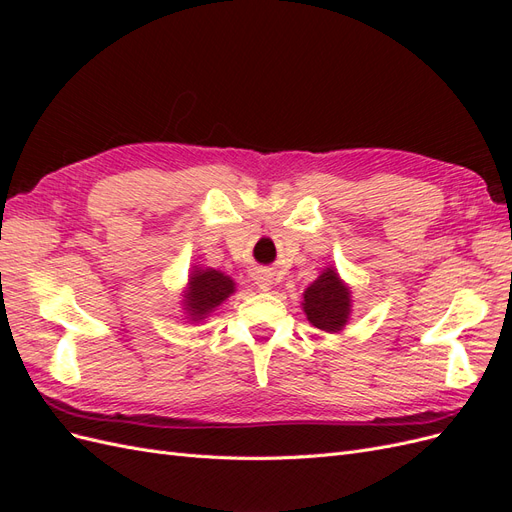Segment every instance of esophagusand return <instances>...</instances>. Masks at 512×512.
I'll use <instances>...</instances> for the list:
<instances>
[{"label":"esophagus","instance_id":"1","mask_svg":"<svg viewBox=\"0 0 512 512\" xmlns=\"http://www.w3.org/2000/svg\"><path fill=\"white\" fill-rule=\"evenodd\" d=\"M256 284H258V288H262V290H269L271 284H273L271 275H269V273H258V275H256Z\"/></svg>","mask_w":512,"mask_h":512}]
</instances>
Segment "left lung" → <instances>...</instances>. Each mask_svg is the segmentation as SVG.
I'll return each instance as SVG.
<instances>
[{
	"label": "left lung",
	"instance_id": "obj_1",
	"mask_svg": "<svg viewBox=\"0 0 512 512\" xmlns=\"http://www.w3.org/2000/svg\"><path fill=\"white\" fill-rule=\"evenodd\" d=\"M307 320L322 331H342L350 314V290L333 269L324 271L303 294Z\"/></svg>",
	"mask_w": 512,
	"mask_h": 512
}]
</instances>
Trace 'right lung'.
Masks as SVG:
<instances>
[{
	"label": "right lung",
	"instance_id": "right-lung-1",
	"mask_svg": "<svg viewBox=\"0 0 512 512\" xmlns=\"http://www.w3.org/2000/svg\"><path fill=\"white\" fill-rule=\"evenodd\" d=\"M235 292V282L228 275L215 269H200L190 277V288L185 292V309H188L192 320H203L209 312H213L228 294Z\"/></svg>",
	"mask_w": 512,
	"mask_h": 512
}]
</instances>
